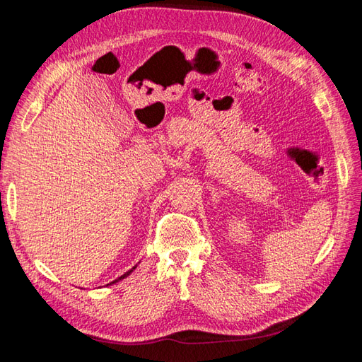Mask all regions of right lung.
<instances>
[{
  "label": "right lung",
  "instance_id": "1",
  "mask_svg": "<svg viewBox=\"0 0 362 362\" xmlns=\"http://www.w3.org/2000/svg\"><path fill=\"white\" fill-rule=\"evenodd\" d=\"M134 269H136V266H134V267H133V269H131V270H128V272H127V273H124V275H122V276H120V278H117V279H116V281H113V282H110V284H115V282H117V281H120V279H124V278H127V276H128V275H129V273H131V272H133V270H134ZM110 284H107V286H110Z\"/></svg>",
  "mask_w": 362,
  "mask_h": 362
}]
</instances>
